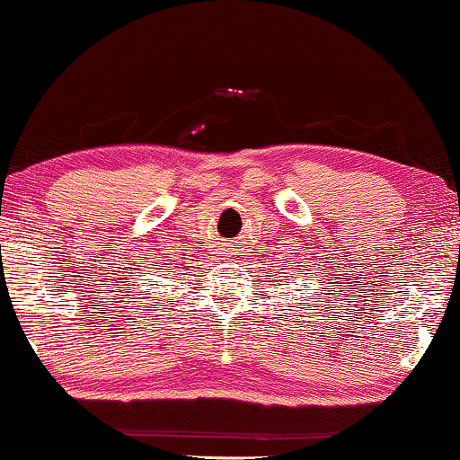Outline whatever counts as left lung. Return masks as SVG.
<instances>
[{
    "instance_id": "obj_1",
    "label": "left lung",
    "mask_w": 460,
    "mask_h": 460,
    "mask_svg": "<svg viewBox=\"0 0 460 460\" xmlns=\"http://www.w3.org/2000/svg\"><path fill=\"white\" fill-rule=\"evenodd\" d=\"M295 279H297V276H295Z\"/></svg>"
}]
</instances>
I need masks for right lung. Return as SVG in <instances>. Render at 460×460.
Listing matches in <instances>:
<instances>
[{
  "mask_svg": "<svg viewBox=\"0 0 460 460\" xmlns=\"http://www.w3.org/2000/svg\"><path fill=\"white\" fill-rule=\"evenodd\" d=\"M163 261H165V260H161L159 266L150 270L148 282H137V291H136L137 295H150V291L159 287V282H163V279H167V276L173 274V268H178V266H173V260L167 261V263H163ZM144 286H146L147 288L144 289Z\"/></svg>",
  "mask_w": 460,
  "mask_h": 460,
  "instance_id": "add662e5",
  "label": "right lung"
}]
</instances>
